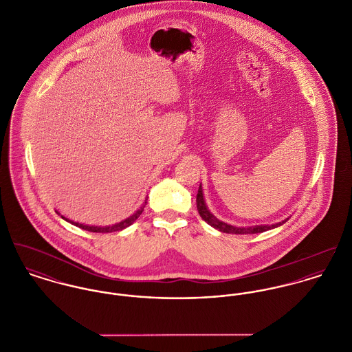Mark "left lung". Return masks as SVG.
<instances>
[{
	"label": "left lung",
	"instance_id": "8db88e82",
	"mask_svg": "<svg viewBox=\"0 0 352 352\" xmlns=\"http://www.w3.org/2000/svg\"><path fill=\"white\" fill-rule=\"evenodd\" d=\"M197 208L199 211V215L201 217V219L204 222H207L210 226L215 228L217 230L222 232V233H232V234H254V233H263V232H267L270 229H274V228H278L280 225H283L287 219L282 221V222H278V223H274V225H256V226H247V228H237V226H232V225H228L222 221H219L218 218H215L210 210L207 208L206 203H204V198H203V190H201V184L199 186V190H198V195H197Z\"/></svg>",
	"mask_w": 352,
	"mask_h": 352
}]
</instances>
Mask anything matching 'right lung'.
Segmentation results:
<instances>
[{
	"instance_id": "1",
	"label": "right lung",
	"mask_w": 352,
	"mask_h": 352,
	"mask_svg": "<svg viewBox=\"0 0 352 352\" xmlns=\"http://www.w3.org/2000/svg\"><path fill=\"white\" fill-rule=\"evenodd\" d=\"M145 204H146V201H145ZM145 204H144L140 210H137L133 215H130L129 218H126V219H123L122 222L115 223V225H112V226H89V225H84V223H78V222H73V221H70V219H67V218H65V217H62V218H63V219H66L67 222H70V223H73V225H76V226H78V228L84 229V230H88V232H94V233H111V232H119V230H123V229L129 228L130 225H133V223L138 219V217L142 214Z\"/></svg>"
}]
</instances>
